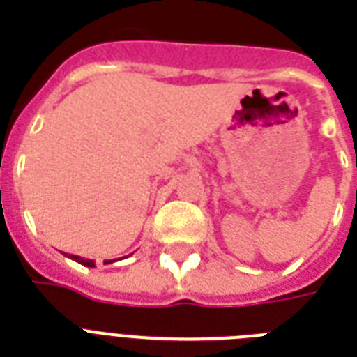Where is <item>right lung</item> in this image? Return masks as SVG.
<instances>
[{
    "label": "right lung",
    "mask_w": 357,
    "mask_h": 357,
    "mask_svg": "<svg viewBox=\"0 0 357 357\" xmlns=\"http://www.w3.org/2000/svg\"><path fill=\"white\" fill-rule=\"evenodd\" d=\"M64 255H66V254H64ZM68 257H70V259L77 261V263H81V265H83V266H96V265H94V261H92V259H85V257H79V255H74V254H70ZM109 263H114V259L103 261V265H109Z\"/></svg>",
    "instance_id": "1"
}]
</instances>
